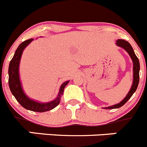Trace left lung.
<instances>
[{"mask_svg": "<svg viewBox=\"0 0 147 147\" xmlns=\"http://www.w3.org/2000/svg\"><path fill=\"white\" fill-rule=\"evenodd\" d=\"M116 44H117V46L124 49L128 53V54H129L130 57H131V59H132L133 63H134V81H133V84L131 89H130V91L128 92V94H127V96L125 97L124 99L122 101H120V103L117 104V105H112V106L108 107H105V109H117V108H120L122 106H123V105L131 98V97L132 96L133 94L135 93V91L137 89V87H138V82H139V61H138V57L136 56L135 53H134L132 46H131V44H130L127 41H125V40L121 39L117 40V42H116ZM103 109H104V108H103Z\"/></svg>", "mask_w": 147, "mask_h": 147, "instance_id": "1", "label": "left lung"}]
</instances>
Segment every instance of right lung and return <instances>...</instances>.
Masks as SVG:
<instances>
[{
	"label": "right lung",
	"instance_id": "obj_1",
	"mask_svg": "<svg viewBox=\"0 0 147 147\" xmlns=\"http://www.w3.org/2000/svg\"><path fill=\"white\" fill-rule=\"evenodd\" d=\"M33 40L32 38L24 41L19 46L15 51L13 58L9 63V86L12 94L14 96L15 98L20 105L25 109L28 110L38 112H44L49 111L55 108L59 104L60 98L62 96L64 89L65 86L68 84L69 81H66L61 86L59 92L58 96L53 101L47 103H40L32 99H30L23 90L22 87L21 82L20 79V73H19V67H20V59L22 54L25 49L26 46H28L30 42Z\"/></svg>",
	"mask_w": 147,
	"mask_h": 147
}]
</instances>
